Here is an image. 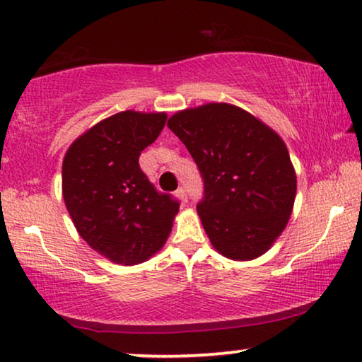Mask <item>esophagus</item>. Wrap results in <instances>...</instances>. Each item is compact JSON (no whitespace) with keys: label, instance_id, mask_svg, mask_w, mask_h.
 I'll return each mask as SVG.
<instances>
[{"label":"esophagus","instance_id":"esophagus-1","mask_svg":"<svg viewBox=\"0 0 362 362\" xmlns=\"http://www.w3.org/2000/svg\"><path fill=\"white\" fill-rule=\"evenodd\" d=\"M177 197H178V199H180L182 202H184V204H185L187 200H189V197H187V192H185L184 187H180V189L177 190Z\"/></svg>","mask_w":362,"mask_h":362}]
</instances>
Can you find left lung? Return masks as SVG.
Instances as JSON below:
<instances>
[{"label": "left lung", "instance_id": "8db88e82", "mask_svg": "<svg viewBox=\"0 0 362 362\" xmlns=\"http://www.w3.org/2000/svg\"><path fill=\"white\" fill-rule=\"evenodd\" d=\"M167 125L200 168L205 197L197 211L211 247L235 262L267 253L286 228L296 197L283 139L228 103L178 110Z\"/></svg>", "mask_w": 362, "mask_h": 362}]
</instances>
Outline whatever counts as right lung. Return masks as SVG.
I'll use <instances>...</instances> for the list:
<instances>
[{
    "label": "right lung",
    "instance_id": "add662e5",
    "mask_svg": "<svg viewBox=\"0 0 362 362\" xmlns=\"http://www.w3.org/2000/svg\"><path fill=\"white\" fill-rule=\"evenodd\" d=\"M165 112L122 110L81 134L62 160V199L79 237L109 262L132 267L165 245L177 200L158 194L139 167Z\"/></svg>",
    "mask_w": 362,
    "mask_h": 362
}]
</instances>
